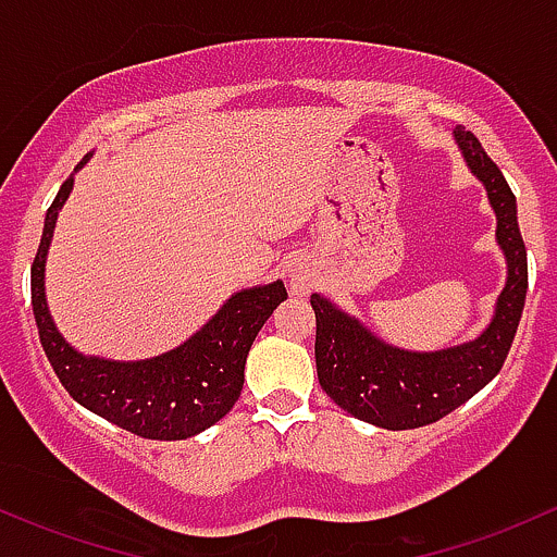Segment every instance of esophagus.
Returning a JSON list of instances; mask_svg holds the SVG:
<instances>
[{
	"mask_svg": "<svg viewBox=\"0 0 557 557\" xmlns=\"http://www.w3.org/2000/svg\"><path fill=\"white\" fill-rule=\"evenodd\" d=\"M309 288V283H307V280H304V277H298V274H296V277H293V290H296V293H301V290H307Z\"/></svg>",
	"mask_w": 557,
	"mask_h": 557,
	"instance_id": "34e87169",
	"label": "esophagus"
}]
</instances>
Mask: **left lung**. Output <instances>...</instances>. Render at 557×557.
Returning <instances> with one entry per match:
<instances>
[{
	"mask_svg": "<svg viewBox=\"0 0 557 557\" xmlns=\"http://www.w3.org/2000/svg\"><path fill=\"white\" fill-rule=\"evenodd\" d=\"M455 139L468 169L484 182L488 203L497 213V243L507 261V283L484 333L442 351H405L372 335L320 293L311 296L322 391L357 420L388 431L436 423L479 394L503 370L527 301L529 267L518 230L516 195L473 134L457 126Z\"/></svg>",
	"mask_w": 557,
	"mask_h": 557,
	"instance_id": "1",
	"label": "left lung"
}]
</instances>
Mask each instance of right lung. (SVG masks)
Returning <instances> with one entry per match:
<instances>
[{
    "label": "right lung",
    "instance_id": "right-lung-1",
    "mask_svg": "<svg viewBox=\"0 0 557 557\" xmlns=\"http://www.w3.org/2000/svg\"><path fill=\"white\" fill-rule=\"evenodd\" d=\"M87 161L89 156H84L76 169ZM71 189L73 176L63 182L58 198L47 209L45 232L30 267L34 320L54 375L78 405L143 438L180 442L219 423L243 391L250 344L269 314L288 298L285 285L277 280L235 293L193 338L161 357L143 362L84 357L58 333L45 298L47 248L58 211L69 200Z\"/></svg>",
    "mask_w": 557,
    "mask_h": 557
}]
</instances>
